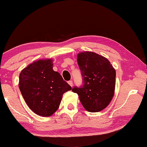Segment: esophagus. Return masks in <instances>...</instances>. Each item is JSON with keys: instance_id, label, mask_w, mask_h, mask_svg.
I'll use <instances>...</instances> for the list:
<instances>
[{"instance_id": "obj_1", "label": "esophagus", "mask_w": 147, "mask_h": 147, "mask_svg": "<svg viewBox=\"0 0 147 147\" xmlns=\"http://www.w3.org/2000/svg\"><path fill=\"white\" fill-rule=\"evenodd\" d=\"M68 84H69V85H70L71 87H73V81H72V80H69V81H68Z\"/></svg>"}]
</instances>
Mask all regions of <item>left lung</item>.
<instances>
[{
  "instance_id": "1",
  "label": "left lung",
  "mask_w": 147,
  "mask_h": 147,
  "mask_svg": "<svg viewBox=\"0 0 147 147\" xmlns=\"http://www.w3.org/2000/svg\"><path fill=\"white\" fill-rule=\"evenodd\" d=\"M77 62L82 76L81 86L72 88L84 108L89 112L102 110L112 99L115 86V70L108 59L92 52L78 54Z\"/></svg>"
}]
</instances>
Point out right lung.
Wrapping results in <instances>:
<instances>
[{
    "label": "right lung",
    "mask_w": 147,
    "mask_h": 147,
    "mask_svg": "<svg viewBox=\"0 0 147 147\" xmlns=\"http://www.w3.org/2000/svg\"><path fill=\"white\" fill-rule=\"evenodd\" d=\"M53 65L52 59H40L28 65L19 75V89L26 104L43 117L53 115L63 94L72 89Z\"/></svg>",
    "instance_id": "1"
}]
</instances>
